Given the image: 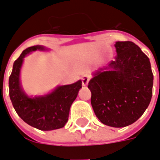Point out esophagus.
Here are the masks:
<instances>
[{
	"instance_id": "obj_1",
	"label": "esophagus",
	"mask_w": 160,
	"mask_h": 160,
	"mask_svg": "<svg viewBox=\"0 0 160 160\" xmlns=\"http://www.w3.org/2000/svg\"><path fill=\"white\" fill-rule=\"evenodd\" d=\"M91 79L90 74H88V73H86V74H84L83 76L81 77V80H82V85L83 86H87L88 82H89V80Z\"/></svg>"
}]
</instances>
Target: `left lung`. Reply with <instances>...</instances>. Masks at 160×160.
<instances>
[{
  "label": "left lung",
  "instance_id": "8db88e82",
  "mask_svg": "<svg viewBox=\"0 0 160 160\" xmlns=\"http://www.w3.org/2000/svg\"><path fill=\"white\" fill-rule=\"evenodd\" d=\"M110 70L101 69L89 81L91 104L102 123L122 128L143 115L152 95L153 74L148 56L130 41H118Z\"/></svg>",
  "mask_w": 160,
  "mask_h": 160
}]
</instances>
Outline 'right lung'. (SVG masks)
I'll return each mask as SVG.
<instances>
[{"mask_svg": "<svg viewBox=\"0 0 160 160\" xmlns=\"http://www.w3.org/2000/svg\"><path fill=\"white\" fill-rule=\"evenodd\" d=\"M37 49L43 50L42 46L35 45L26 49L16 60L9 77V96L14 110L24 122L40 130H53L65 126L68 120L71 104L75 100L82 82L61 86L43 97L29 98L19 84V72L24 57Z\"/></svg>", "mask_w": 160, "mask_h": 160, "instance_id": "obj_1", "label": "right lung"}]
</instances>
